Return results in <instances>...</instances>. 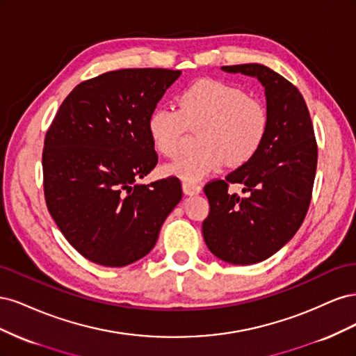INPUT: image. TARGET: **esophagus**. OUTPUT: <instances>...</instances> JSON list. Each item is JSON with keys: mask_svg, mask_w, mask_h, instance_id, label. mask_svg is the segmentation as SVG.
Listing matches in <instances>:
<instances>
[{"mask_svg": "<svg viewBox=\"0 0 356 356\" xmlns=\"http://www.w3.org/2000/svg\"><path fill=\"white\" fill-rule=\"evenodd\" d=\"M182 190H184L186 195L193 196V195H197V193L202 191V186L196 184V182H187V181H184V182H182Z\"/></svg>", "mask_w": 356, "mask_h": 356, "instance_id": "esophagus-1", "label": "esophagus"}]
</instances>
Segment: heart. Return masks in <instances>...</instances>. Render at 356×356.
<instances>
[{"label": "heart", "instance_id": "1", "mask_svg": "<svg viewBox=\"0 0 356 356\" xmlns=\"http://www.w3.org/2000/svg\"><path fill=\"white\" fill-rule=\"evenodd\" d=\"M178 110L159 106L148 115L147 131L160 154H178L187 129L197 131L195 153L165 166V172L187 182L200 181L225 163L239 168L260 152L268 129L266 106L245 90L220 80L190 84L177 98Z\"/></svg>", "mask_w": 356, "mask_h": 356}]
</instances>
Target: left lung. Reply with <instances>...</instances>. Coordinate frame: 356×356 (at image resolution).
<instances>
[{"mask_svg":"<svg viewBox=\"0 0 356 356\" xmlns=\"http://www.w3.org/2000/svg\"><path fill=\"white\" fill-rule=\"evenodd\" d=\"M221 70L251 75L263 84L268 129L250 163L204 186L209 215L202 233L220 260L255 264L281 250L303 222L316 174L318 145L307 105L293 83L260 63ZM229 184H242L248 196L232 195Z\"/></svg>","mask_w":356,"mask_h":356,"instance_id":"left-lung-1","label":"left lung"}]
</instances>
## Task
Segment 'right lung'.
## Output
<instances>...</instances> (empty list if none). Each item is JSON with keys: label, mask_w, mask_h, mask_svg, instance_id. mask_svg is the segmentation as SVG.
I'll return each instance as SVG.
<instances>
[{"label": "right lung", "mask_w": 356, "mask_h": 356, "mask_svg": "<svg viewBox=\"0 0 356 356\" xmlns=\"http://www.w3.org/2000/svg\"><path fill=\"white\" fill-rule=\"evenodd\" d=\"M181 75L127 68L75 86L49 127L42 149L47 209L88 260L123 267L153 250L182 197L175 177L138 184L157 165L148 115Z\"/></svg>", "instance_id": "right-lung-1"}]
</instances>
